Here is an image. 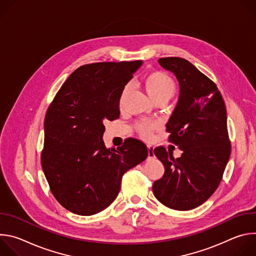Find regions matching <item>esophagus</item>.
Returning <instances> with one entry per match:
<instances>
[{
	"label": "esophagus",
	"mask_w": 256,
	"mask_h": 256,
	"mask_svg": "<svg viewBox=\"0 0 256 256\" xmlns=\"http://www.w3.org/2000/svg\"><path fill=\"white\" fill-rule=\"evenodd\" d=\"M155 155H154V148L152 147V146H148V157L149 158H153Z\"/></svg>",
	"instance_id": "1"
}]
</instances>
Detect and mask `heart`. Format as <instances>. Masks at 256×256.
Returning <instances> with one entry per match:
<instances>
[{"mask_svg":"<svg viewBox=\"0 0 256 256\" xmlns=\"http://www.w3.org/2000/svg\"><path fill=\"white\" fill-rule=\"evenodd\" d=\"M144 86L146 91L148 92L150 97L156 102L159 100H169L171 99L176 92L175 81L167 75L166 72L161 70H156L150 72L144 79ZM130 90V86L126 85L120 93V104L122 105ZM156 128V126L152 122H142L136 124V130L140 136L146 140L151 138L153 130Z\"/></svg>","mask_w":256,"mask_h":256,"instance_id":"1","label":"heart"}]
</instances>
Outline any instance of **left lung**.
Here are the masks:
<instances>
[{
	"label": "left lung",
	"mask_w": 256,
	"mask_h": 256,
	"mask_svg": "<svg viewBox=\"0 0 256 256\" xmlns=\"http://www.w3.org/2000/svg\"><path fill=\"white\" fill-rule=\"evenodd\" d=\"M179 83V98L169 122V142L182 151L174 159L164 147L154 150L165 172L154 182L153 192L164 206L192 210L216 192L231 154L227 112L216 85L188 60L171 56L158 60Z\"/></svg>",
	"instance_id": "1"
}]
</instances>
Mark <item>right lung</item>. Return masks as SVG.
<instances>
[{
  "mask_svg": "<svg viewBox=\"0 0 256 256\" xmlns=\"http://www.w3.org/2000/svg\"><path fill=\"white\" fill-rule=\"evenodd\" d=\"M142 60L94 62L78 68L62 84L44 118L42 166L56 200L80 216L95 214L116 198L122 175L148 157L130 138L107 149L103 120L120 118L122 88Z\"/></svg>",
  "mask_w": 256,
  "mask_h": 256,
  "instance_id": "obj_1",
  "label": "right lung"
}]
</instances>
